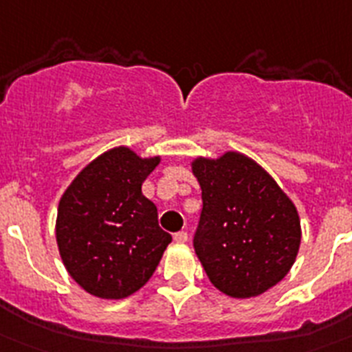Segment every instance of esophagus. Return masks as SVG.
I'll use <instances>...</instances> for the list:
<instances>
[{
  "instance_id": "34e87169",
  "label": "esophagus",
  "mask_w": 352,
  "mask_h": 352,
  "mask_svg": "<svg viewBox=\"0 0 352 352\" xmlns=\"http://www.w3.org/2000/svg\"><path fill=\"white\" fill-rule=\"evenodd\" d=\"M174 241H176L178 245H185V243L188 241L187 232H178V234H174Z\"/></svg>"
}]
</instances>
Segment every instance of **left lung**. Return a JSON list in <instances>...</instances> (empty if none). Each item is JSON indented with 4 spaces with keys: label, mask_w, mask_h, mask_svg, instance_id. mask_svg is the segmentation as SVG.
<instances>
[{
    "label": "left lung",
    "mask_w": 352,
    "mask_h": 352,
    "mask_svg": "<svg viewBox=\"0 0 352 352\" xmlns=\"http://www.w3.org/2000/svg\"><path fill=\"white\" fill-rule=\"evenodd\" d=\"M203 208L194 250L210 283L228 297L268 292L292 270L300 246L293 201L248 156L228 151L196 158Z\"/></svg>",
    "instance_id": "left-lung-1"
}]
</instances>
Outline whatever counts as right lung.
Returning a JSON list of instances; mask_svg holds the SVG:
<instances>
[{"label": "right lung", "instance_id": "add662e5", "mask_svg": "<svg viewBox=\"0 0 352 352\" xmlns=\"http://www.w3.org/2000/svg\"><path fill=\"white\" fill-rule=\"evenodd\" d=\"M160 156L140 158L115 147L88 164L69 183L57 208L60 259L78 286L98 298H126L155 274L173 237L142 183Z\"/></svg>", "mask_w": 352, "mask_h": 352}]
</instances>
